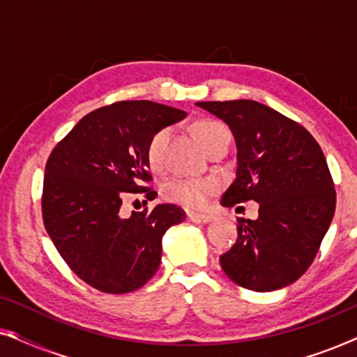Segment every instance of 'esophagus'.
I'll use <instances>...</instances> for the list:
<instances>
[{
	"instance_id": "34e87169",
	"label": "esophagus",
	"mask_w": 357,
	"mask_h": 357,
	"mask_svg": "<svg viewBox=\"0 0 357 357\" xmlns=\"http://www.w3.org/2000/svg\"><path fill=\"white\" fill-rule=\"evenodd\" d=\"M187 218H188L190 222H195V224H206V222L211 221V216H208V214L193 213V211H188Z\"/></svg>"
}]
</instances>
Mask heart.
Masks as SVG:
<instances>
[{
	"instance_id": "1",
	"label": "heart",
	"mask_w": 357,
	"mask_h": 357,
	"mask_svg": "<svg viewBox=\"0 0 357 357\" xmlns=\"http://www.w3.org/2000/svg\"><path fill=\"white\" fill-rule=\"evenodd\" d=\"M199 143L203 148L211 143L219 135L229 133V130L216 120H202L195 125ZM169 130L162 128L151 136L148 148H146V159L151 169H159L164 160V149L169 141ZM214 192V183L211 180H192V178H174L164 185V198L172 203L183 204L187 208H199L208 202Z\"/></svg>"
}]
</instances>
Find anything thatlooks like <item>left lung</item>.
Segmentation results:
<instances>
[{
	"mask_svg": "<svg viewBox=\"0 0 357 357\" xmlns=\"http://www.w3.org/2000/svg\"><path fill=\"white\" fill-rule=\"evenodd\" d=\"M231 128L236 180L222 206L258 203L219 258L236 284L257 292L286 287L307 271L335 214L336 193L324 151L304 126L255 100L197 102Z\"/></svg>",
	"mask_w": 357,
	"mask_h": 357,
	"instance_id": "1",
	"label": "left lung"
}]
</instances>
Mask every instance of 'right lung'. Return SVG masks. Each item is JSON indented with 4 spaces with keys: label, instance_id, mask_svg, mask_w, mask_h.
I'll use <instances>...</instances> for the list:
<instances>
[{
    "label": "right lung",
    "instance_id": "1",
    "mask_svg": "<svg viewBox=\"0 0 357 357\" xmlns=\"http://www.w3.org/2000/svg\"><path fill=\"white\" fill-rule=\"evenodd\" d=\"M185 116L158 102H116L82 116L52 151L43 224L68 266L96 289L125 294L144 286L160 265L164 234L185 221L175 204L120 216L125 193H155L144 187L151 136Z\"/></svg>",
    "mask_w": 357,
    "mask_h": 357
}]
</instances>
